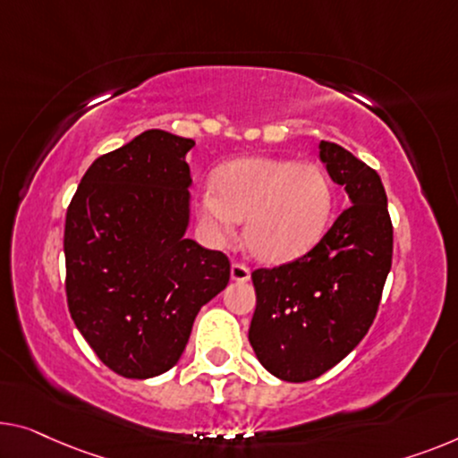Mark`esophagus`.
<instances>
[{"label": "esophagus", "instance_id": "34e87169", "mask_svg": "<svg viewBox=\"0 0 458 458\" xmlns=\"http://www.w3.org/2000/svg\"><path fill=\"white\" fill-rule=\"evenodd\" d=\"M230 277H232V282L244 284V282H249V279H250V271H249V267H244L242 263H232Z\"/></svg>", "mask_w": 458, "mask_h": 458}]
</instances>
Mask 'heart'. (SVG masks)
Instances as JSON below:
<instances>
[{
    "label": "heart",
    "instance_id": "1",
    "mask_svg": "<svg viewBox=\"0 0 458 458\" xmlns=\"http://www.w3.org/2000/svg\"><path fill=\"white\" fill-rule=\"evenodd\" d=\"M331 181L317 164L242 158L216 174V189L199 193V220L226 244L244 222V247L261 263L282 265L306 255L333 216Z\"/></svg>",
    "mask_w": 458,
    "mask_h": 458
}]
</instances>
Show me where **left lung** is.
<instances>
[{
	"label": "left lung",
	"instance_id": "left-lung-1",
	"mask_svg": "<svg viewBox=\"0 0 458 458\" xmlns=\"http://www.w3.org/2000/svg\"><path fill=\"white\" fill-rule=\"evenodd\" d=\"M318 156L350 208L304 257L252 271L257 309L249 341L265 370L288 382L318 378L364 339L393 259L377 170L331 141L318 143Z\"/></svg>",
	"mask_w": 458,
	"mask_h": 458
}]
</instances>
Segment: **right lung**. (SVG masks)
I'll return each instance as SVG.
<instances>
[{
    "label": "right lung",
    "mask_w": 458,
    "mask_h": 458,
    "mask_svg": "<svg viewBox=\"0 0 458 458\" xmlns=\"http://www.w3.org/2000/svg\"><path fill=\"white\" fill-rule=\"evenodd\" d=\"M193 140L148 129L92 162L65 216L67 306L125 378L168 372L197 312L228 285L224 252L187 238Z\"/></svg>",
    "instance_id": "obj_1"
}]
</instances>
